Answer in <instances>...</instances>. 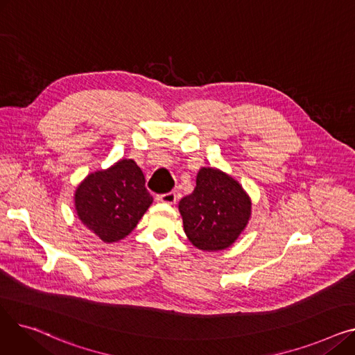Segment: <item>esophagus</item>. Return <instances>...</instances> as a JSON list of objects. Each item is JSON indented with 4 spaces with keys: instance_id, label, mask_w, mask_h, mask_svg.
Returning <instances> with one entry per match:
<instances>
[{
    "instance_id": "obj_1",
    "label": "esophagus",
    "mask_w": 355,
    "mask_h": 355,
    "mask_svg": "<svg viewBox=\"0 0 355 355\" xmlns=\"http://www.w3.org/2000/svg\"><path fill=\"white\" fill-rule=\"evenodd\" d=\"M159 200L162 202H166V204H174L177 201V194L175 193H166V194H162L159 196Z\"/></svg>"
}]
</instances>
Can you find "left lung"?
Wrapping results in <instances>:
<instances>
[{"label": "left lung", "instance_id": "1", "mask_svg": "<svg viewBox=\"0 0 355 355\" xmlns=\"http://www.w3.org/2000/svg\"><path fill=\"white\" fill-rule=\"evenodd\" d=\"M184 232L191 245L204 252L230 248L252 217V200L232 175L201 166L194 191L178 202Z\"/></svg>", "mask_w": 355, "mask_h": 355}]
</instances>
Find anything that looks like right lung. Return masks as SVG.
<instances>
[{
  "label": "right lung",
  "mask_w": 355,
  "mask_h": 355,
  "mask_svg": "<svg viewBox=\"0 0 355 355\" xmlns=\"http://www.w3.org/2000/svg\"><path fill=\"white\" fill-rule=\"evenodd\" d=\"M154 201L134 159L122 158L106 170L90 173L74 191V210L82 225L105 243L132 232Z\"/></svg>",
  "instance_id": "right-lung-1"
}]
</instances>
